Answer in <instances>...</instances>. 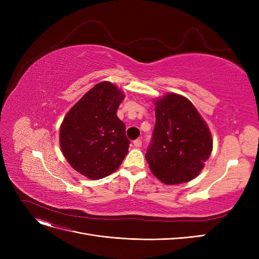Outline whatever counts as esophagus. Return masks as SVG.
Masks as SVG:
<instances>
[{"label":"esophagus","mask_w":259,"mask_h":259,"mask_svg":"<svg viewBox=\"0 0 259 259\" xmlns=\"http://www.w3.org/2000/svg\"><path fill=\"white\" fill-rule=\"evenodd\" d=\"M142 139H136V140H134V146L136 147V148H140L142 147Z\"/></svg>","instance_id":"34e87169"}]
</instances>
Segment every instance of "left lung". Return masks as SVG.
Segmentation results:
<instances>
[{
    "label": "left lung",
    "instance_id": "left-lung-1",
    "mask_svg": "<svg viewBox=\"0 0 259 259\" xmlns=\"http://www.w3.org/2000/svg\"><path fill=\"white\" fill-rule=\"evenodd\" d=\"M155 105V125L146 153L149 167L164 184L189 182L213 148L207 125L183 96L168 94Z\"/></svg>",
    "mask_w": 259,
    "mask_h": 259
}]
</instances>
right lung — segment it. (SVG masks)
<instances>
[{"label": "right lung", "mask_w": 259, "mask_h": 259, "mask_svg": "<svg viewBox=\"0 0 259 259\" xmlns=\"http://www.w3.org/2000/svg\"><path fill=\"white\" fill-rule=\"evenodd\" d=\"M123 93L110 82H101L70 109L60 126V147L75 170L100 179L119 168L131 142L116 111Z\"/></svg>", "instance_id": "1"}]
</instances>
